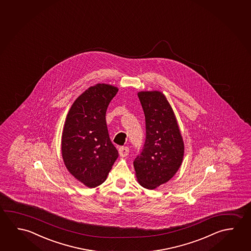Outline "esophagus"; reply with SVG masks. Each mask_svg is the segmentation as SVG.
<instances>
[{
	"label": "esophagus",
	"instance_id": "obj_1",
	"mask_svg": "<svg viewBox=\"0 0 251 251\" xmlns=\"http://www.w3.org/2000/svg\"><path fill=\"white\" fill-rule=\"evenodd\" d=\"M128 152H129V149L127 147H121L119 149V155L122 157H125L128 155Z\"/></svg>",
	"mask_w": 251,
	"mask_h": 251
}]
</instances>
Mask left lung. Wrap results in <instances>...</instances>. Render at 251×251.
<instances>
[{
	"label": "left lung",
	"instance_id": "left-lung-1",
	"mask_svg": "<svg viewBox=\"0 0 251 251\" xmlns=\"http://www.w3.org/2000/svg\"><path fill=\"white\" fill-rule=\"evenodd\" d=\"M144 109L146 140L144 150L134 161L140 185L153 190L168 182L182 165L185 145L176 115L161 91L137 93Z\"/></svg>",
	"mask_w": 251,
	"mask_h": 251
}]
</instances>
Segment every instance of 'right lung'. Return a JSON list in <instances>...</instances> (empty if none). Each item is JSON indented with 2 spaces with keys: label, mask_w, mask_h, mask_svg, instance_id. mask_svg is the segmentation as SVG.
Masks as SVG:
<instances>
[{
  "label": "right lung",
  "mask_w": 251,
  "mask_h": 251,
  "mask_svg": "<svg viewBox=\"0 0 251 251\" xmlns=\"http://www.w3.org/2000/svg\"><path fill=\"white\" fill-rule=\"evenodd\" d=\"M118 87L98 83L74 100L61 136L62 158L77 180L95 188L107 179L118 151L112 144L106 111Z\"/></svg>",
  "instance_id": "obj_1"
}]
</instances>
